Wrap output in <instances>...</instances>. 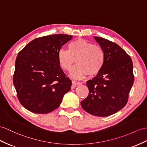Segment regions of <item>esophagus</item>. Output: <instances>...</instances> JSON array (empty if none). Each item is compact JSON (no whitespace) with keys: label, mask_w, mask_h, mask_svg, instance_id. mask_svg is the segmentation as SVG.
Here are the masks:
<instances>
[{"label":"esophagus","mask_w":147,"mask_h":147,"mask_svg":"<svg viewBox=\"0 0 147 147\" xmlns=\"http://www.w3.org/2000/svg\"><path fill=\"white\" fill-rule=\"evenodd\" d=\"M71 83H72V88L76 87L77 85H80L82 84L80 82H76V81H74V80H73L72 82H71Z\"/></svg>","instance_id":"esophagus-1"}]
</instances>
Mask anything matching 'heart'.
Masks as SVG:
<instances>
[{
    "label": "heart",
    "mask_w": 147,
    "mask_h": 147,
    "mask_svg": "<svg viewBox=\"0 0 147 147\" xmlns=\"http://www.w3.org/2000/svg\"><path fill=\"white\" fill-rule=\"evenodd\" d=\"M71 78L82 79L88 74L93 77L100 71L105 63V55L103 49L83 38H77L68 45V51L61 49L58 52L60 66L63 70L70 71Z\"/></svg>",
    "instance_id": "b5f03b06"
}]
</instances>
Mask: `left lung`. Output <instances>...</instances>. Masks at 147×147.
<instances>
[{"label":"left lung","instance_id":"8db88e82","mask_svg":"<svg viewBox=\"0 0 147 147\" xmlns=\"http://www.w3.org/2000/svg\"><path fill=\"white\" fill-rule=\"evenodd\" d=\"M105 55L102 70L87 82L89 94L81 106L93 115L107 117L127 104L134 82L133 63L125 51L115 43L94 37Z\"/></svg>","mask_w":147,"mask_h":147}]
</instances>
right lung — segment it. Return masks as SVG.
Wrapping results in <instances>:
<instances>
[{"label": "right lung", "mask_w": 147, "mask_h": 147, "mask_svg": "<svg viewBox=\"0 0 147 147\" xmlns=\"http://www.w3.org/2000/svg\"><path fill=\"white\" fill-rule=\"evenodd\" d=\"M72 38L55 34L34 39L16 58L13 83L20 103L35 113H48L58 108L71 81L60 68L58 52Z\"/></svg>", "instance_id": "right-lung-1"}]
</instances>
